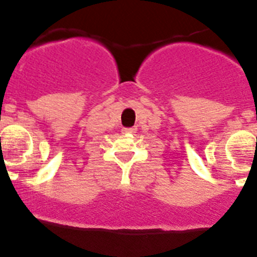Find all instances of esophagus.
Instances as JSON below:
<instances>
[{
	"instance_id": "1",
	"label": "esophagus",
	"mask_w": 257,
	"mask_h": 257,
	"mask_svg": "<svg viewBox=\"0 0 257 257\" xmlns=\"http://www.w3.org/2000/svg\"><path fill=\"white\" fill-rule=\"evenodd\" d=\"M136 132V128H124L123 129V133L128 134V133H134Z\"/></svg>"
}]
</instances>
